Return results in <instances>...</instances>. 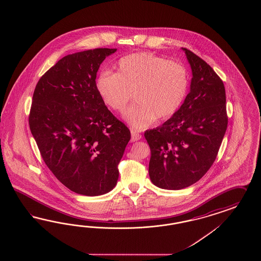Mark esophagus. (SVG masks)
<instances>
[{
    "label": "esophagus",
    "mask_w": 261,
    "mask_h": 261,
    "mask_svg": "<svg viewBox=\"0 0 261 261\" xmlns=\"http://www.w3.org/2000/svg\"><path fill=\"white\" fill-rule=\"evenodd\" d=\"M141 138H142V135L140 134L137 130H135V129H131V141L132 142H137V141H139V140H141Z\"/></svg>",
    "instance_id": "esophagus-1"
}]
</instances>
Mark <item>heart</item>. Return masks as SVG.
<instances>
[{
  "mask_svg": "<svg viewBox=\"0 0 261 261\" xmlns=\"http://www.w3.org/2000/svg\"><path fill=\"white\" fill-rule=\"evenodd\" d=\"M116 71H103L96 79V90L109 108L122 112L134 96L137 101L124 113L127 121L142 129L155 119L174 116L185 101L190 74L181 63L147 53L122 57Z\"/></svg>",
  "mask_w": 261,
  "mask_h": 261,
  "instance_id": "1",
  "label": "heart"
}]
</instances>
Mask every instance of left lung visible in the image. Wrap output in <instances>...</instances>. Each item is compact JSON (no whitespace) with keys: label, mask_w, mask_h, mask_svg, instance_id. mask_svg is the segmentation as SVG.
Instances as JSON below:
<instances>
[{"label":"left lung","mask_w":261,"mask_h":261,"mask_svg":"<svg viewBox=\"0 0 261 261\" xmlns=\"http://www.w3.org/2000/svg\"><path fill=\"white\" fill-rule=\"evenodd\" d=\"M182 48L192 70L190 92L171 119L144 132L151 182L166 190L185 189L206 173L228 126L222 79L201 57Z\"/></svg>","instance_id":"8db88e82"}]
</instances>
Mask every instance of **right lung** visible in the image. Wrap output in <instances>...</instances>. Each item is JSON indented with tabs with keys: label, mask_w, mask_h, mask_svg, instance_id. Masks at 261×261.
Returning <instances> with one entry per match:
<instances>
[{
	"label": "right lung",
	"mask_w": 261,
	"mask_h": 261,
	"mask_svg": "<svg viewBox=\"0 0 261 261\" xmlns=\"http://www.w3.org/2000/svg\"><path fill=\"white\" fill-rule=\"evenodd\" d=\"M117 48L64 56L39 79L29 124L43 161L71 191L95 196L116 186L131 134L96 90L100 64Z\"/></svg>",
	"instance_id": "add662e5"
}]
</instances>
